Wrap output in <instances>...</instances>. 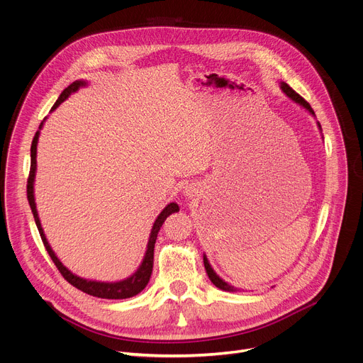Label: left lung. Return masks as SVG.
<instances>
[{"label": "left lung", "instance_id": "obj_1", "mask_svg": "<svg viewBox=\"0 0 363 363\" xmlns=\"http://www.w3.org/2000/svg\"><path fill=\"white\" fill-rule=\"evenodd\" d=\"M281 88H282V91L291 98L292 101H295V103H298L300 106H303L304 108H307L311 114H314V110L311 108V106L304 100V98L300 95V94H296L288 84H285V82H281ZM318 127H321L320 125V123H318ZM204 268H206V271H207V275H208V278H210V281L217 286V288H220V289H223V291H228V292H233V291H236V288L235 286H232L230 284H227V282H224L214 271H213V268L210 267V263H208V260H207V257H206V255H204Z\"/></svg>", "mask_w": 363, "mask_h": 363}]
</instances>
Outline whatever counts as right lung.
I'll return each instance as SVG.
<instances>
[{"instance_id":"right-lung-1","label":"right lung","mask_w":363,"mask_h":363,"mask_svg":"<svg viewBox=\"0 0 363 363\" xmlns=\"http://www.w3.org/2000/svg\"><path fill=\"white\" fill-rule=\"evenodd\" d=\"M85 82L84 81H75L74 84H71L68 88H65L63 92L60 94V96L57 98V101L55 103V106L52 107V110H55L60 103H63L67 98L78 91L79 86H84ZM43 124V123H42ZM42 124L39 128H42ZM38 140H39V131H36L35 138H33L31 142V149H30V156H31V163H30V174H28V179H27V200L33 213V217H35L36 225L39 228V233L42 238V242L50 256V259L53 260V263L56 265L57 271L62 274V277L67 279L71 285H74L75 288L81 289L85 294H89L92 296H98V298H107V300H124V298H130V296H135L139 292H142L145 289V286L147 285L150 275H152V269H153V250H155V243H156V238L159 230L163 224V221L167 220L168 216H171L172 213L179 211V207L177 203H171L167 207L163 208V211L157 216L152 232H150V238H149V243H147V250L145 255V259L142 262L140 268L136 271V274L131 275L130 278L120 281V282H96V281H88L84 278H79L77 275H74L71 271H68L62 265V262L56 257L55 252L52 250V247L49 246L46 236L43 233V228L38 216V210H36V203H35V191H33V182H35V175H36V152H38Z\"/></svg>"}]
</instances>
